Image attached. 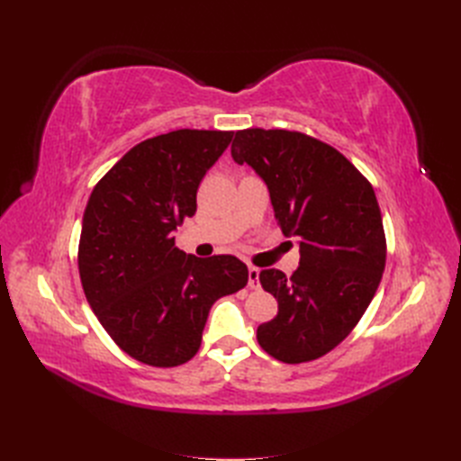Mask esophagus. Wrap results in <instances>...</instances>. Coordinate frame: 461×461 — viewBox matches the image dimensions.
<instances>
[{
    "instance_id": "esophagus-1",
    "label": "esophagus",
    "mask_w": 461,
    "mask_h": 461,
    "mask_svg": "<svg viewBox=\"0 0 461 461\" xmlns=\"http://www.w3.org/2000/svg\"><path fill=\"white\" fill-rule=\"evenodd\" d=\"M248 286L254 290L259 288V269L258 267H248Z\"/></svg>"
}]
</instances>
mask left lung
<instances>
[{
	"label": "left lung",
	"mask_w": 461,
	"mask_h": 461,
	"mask_svg": "<svg viewBox=\"0 0 461 461\" xmlns=\"http://www.w3.org/2000/svg\"><path fill=\"white\" fill-rule=\"evenodd\" d=\"M230 153L263 178L281 230L300 244L292 276L259 273L278 313L258 327V342L285 364L313 361L352 332L383 278L386 239L375 190L339 149L303 132L239 131Z\"/></svg>",
	"instance_id": "1"
}]
</instances>
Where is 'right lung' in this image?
<instances>
[{"label": "right lung", "mask_w": 461, "mask_h": 461, "mask_svg": "<svg viewBox=\"0 0 461 461\" xmlns=\"http://www.w3.org/2000/svg\"><path fill=\"white\" fill-rule=\"evenodd\" d=\"M230 131L180 129L136 144L90 194L78 273L111 339L151 367L196 356L212 305L248 283L234 256L196 258L173 232L196 213L202 178L232 140Z\"/></svg>", "instance_id": "right-lung-1"}]
</instances>
